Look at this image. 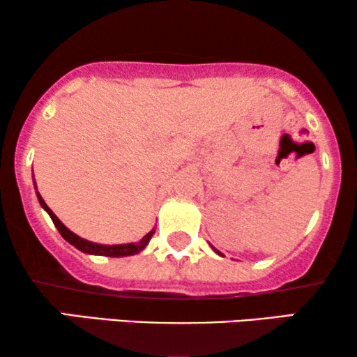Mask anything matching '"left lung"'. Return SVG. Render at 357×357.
<instances>
[{
  "instance_id": "1",
  "label": "left lung",
  "mask_w": 357,
  "mask_h": 357,
  "mask_svg": "<svg viewBox=\"0 0 357 357\" xmlns=\"http://www.w3.org/2000/svg\"><path fill=\"white\" fill-rule=\"evenodd\" d=\"M211 247H213V245H211ZM213 250H214V252H216V253H218V255H221V257H224V255H222V253H221V252H219V250H216V248H214V247H213Z\"/></svg>"
}]
</instances>
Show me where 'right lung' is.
<instances>
[{"label":"right lung","mask_w":357,"mask_h":357,"mask_svg":"<svg viewBox=\"0 0 357 357\" xmlns=\"http://www.w3.org/2000/svg\"><path fill=\"white\" fill-rule=\"evenodd\" d=\"M37 198H38V203H40V206L45 209V211L48 213V216L52 218V221H53V224H55V227L58 229V232L61 234V237L65 238L66 242H70L71 245H75L77 250L89 253V255H102V257L136 255V253H139L143 248H146V245H148L151 241V237H153V234L155 232V229H153V231H149L143 238H141L139 242H136V243L131 242V243H120V245H102V243L89 242V241H86V238L76 236L75 232H71L70 229H68L65 224H63L60 219L55 216V213H53L52 209L47 206V203L43 202V198L40 197V193L38 192H37Z\"/></svg>","instance_id":"add662e5"}]
</instances>
